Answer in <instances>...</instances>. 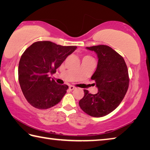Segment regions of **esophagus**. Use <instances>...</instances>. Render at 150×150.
<instances>
[{
    "label": "esophagus",
    "instance_id": "esophagus-1",
    "mask_svg": "<svg viewBox=\"0 0 150 150\" xmlns=\"http://www.w3.org/2000/svg\"><path fill=\"white\" fill-rule=\"evenodd\" d=\"M69 88L70 91H73V90L75 89V87H73V86H72V85H70L69 87Z\"/></svg>",
    "mask_w": 150,
    "mask_h": 150
}]
</instances>
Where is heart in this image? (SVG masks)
Here are the masks:
<instances>
[{"label":"heart","mask_w":150,"mask_h":150,"mask_svg":"<svg viewBox=\"0 0 150 150\" xmlns=\"http://www.w3.org/2000/svg\"><path fill=\"white\" fill-rule=\"evenodd\" d=\"M84 57H86V58H92L91 56H88V55H86V56H85Z\"/></svg>","instance_id":"obj_1"}]
</instances>
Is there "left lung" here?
<instances>
[{
	"mask_svg": "<svg viewBox=\"0 0 150 150\" xmlns=\"http://www.w3.org/2000/svg\"><path fill=\"white\" fill-rule=\"evenodd\" d=\"M98 56V65L91 79L95 81L98 93L84 90L79 102L81 108L93 117H102L112 112L123 100L129 86L128 67L121 55L105 45L87 47Z\"/></svg>",
	"mask_w": 150,
	"mask_h": 150,
	"instance_id": "1",
	"label": "left lung"
}]
</instances>
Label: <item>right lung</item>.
<instances>
[{"mask_svg":"<svg viewBox=\"0 0 150 150\" xmlns=\"http://www.w3.org/2000/svg\"><path fill=\"white\" fill-rule=\"evenodd\" d=\"M77 46H62L50 41L34 42L24 51L18 65L20 88L28 102L44 110L56 105L67 92V85H59L54 74Z\"/></svg>","mask_w":150,"mask_h":150,"instance_id":"1","label":"right lung"}]
</instances>
